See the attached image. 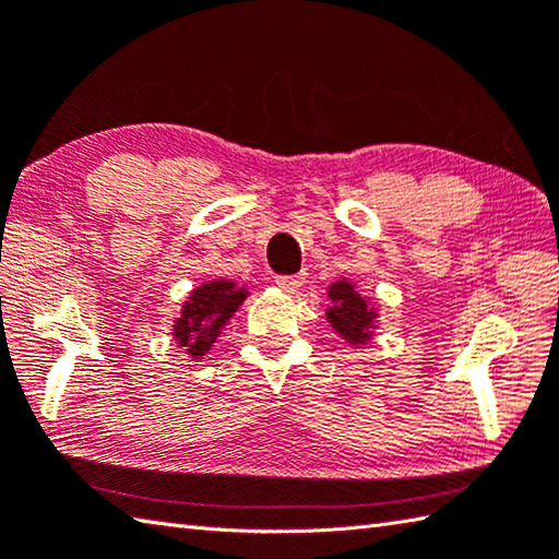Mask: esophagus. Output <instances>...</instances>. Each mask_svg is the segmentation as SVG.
Instances as JSON below:
<instances>
[{
	"label": "esophagus",
	"instance_id": "obj_1",
	"mask_svg": "<svg viewBox=\"0 0 559 559\" xmlns=\"http://www.w3.org/2000/svg\"><path fill=\"white\" fill-rule=\"evenodd\" d=\"M278 288H283L286 293H295L302 283H305V273H295V276H276Z\"/></svg>",
	"mask_w": 559,
	"mask_h": 559
}]
</instances>
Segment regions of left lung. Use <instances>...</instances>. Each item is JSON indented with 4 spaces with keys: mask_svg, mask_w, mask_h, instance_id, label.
<instances>
[{
    "mask_svg": "<svg viewBox=\"0 0 559 559\" xmlns=\"http://www.w3.org/2000/svg\"><path fill=\"white\" fill-rule=\"evenodd\" d=\"M332 308L326 310V320L332 322L338 336H344L348 344L370 342V332L376 324V310L370 308L366 298H360L356 288L346 278L334 283L330 288Z\"/></svg>",
    "mask_w": 559,
    "mask_h": 559,
    "instance_id": "8db88e82",
    "label": "left lung"
}]
</instances>
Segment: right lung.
I'll list each match as a JSON object with an SVG mask.
<instances>
[{
  "label": "right lung",
  "mask_w": 559,
  "mask_h": 559,
  "mask_svg": "<svg viewBox=\"0 0 559 559\" xmlns=\"http://www.w3.org/2000/svg\"><path fill=\"white\" fill-rule=\"evenodd\" d=\"M247 290L237 288L233 281H211L191 293L183 302L181 317L174 324V338L186 348V354L201 358L221 336L229 317L245 302Z\"/></svg>",
  "instance_id": "add662e5"
}]
</instances>
